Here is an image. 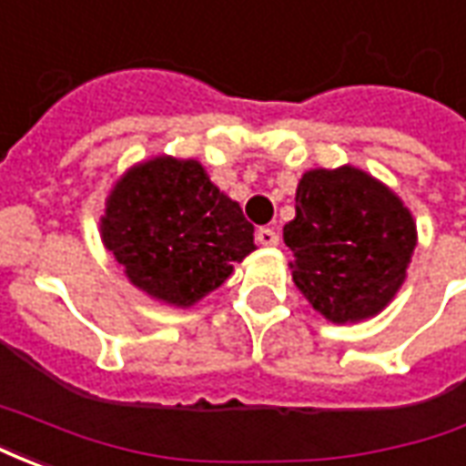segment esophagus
<instances>
[{
  "instance_id": "34e87169",
  "label": "esophagus",
  "mask_w": 466,
  "mask_h": 466,
  "mask_svg": "<svg viewBox=\"0 0 466 466\" xmlns=\"http://www.w3.org/2000/svg\"><path fill=\"white\" fill-rule=\"evenodd\" d=\"M257 242L262 247H277L279 244V234L274 232L272 227H259L257 229Z\"/></svg>"
}]
</instances>
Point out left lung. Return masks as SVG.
I'll return each instance as SVG.
<instances>
[{
  "label": "left lung",
  "instance_id": "left-lung-1",
  "mask_svg": "<svg viewBox=\"0 0 466 466\" xmlns=\"http://www.w3.org/2000/svg\"><path fill=\"white\" fill-rule=\"evenodd\" d=\"M292 279L332 322L381 312L404 282L417 244L411 214L354 167L314 169L297 187V217L284 224Z\"/></svg>",
  "mask_w": 466,
  "mask_h": 466
}]
</instances>
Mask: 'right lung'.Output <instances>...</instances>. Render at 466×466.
<instances>
[{"instance_id":"1","label":"right lung","mask_w":466,"mask_h":466,"mask_svg":"<svg viewBox=\"0 0 466 466\" xmlns=\"http://www.w3.org/2000/svg\"><path fill=\"white\" fill-rule=\"evenodd\" d=\"M102 239L139 289L189 307L217 289L257 249L242 207L202 164L157 157L134 167L109 194Z\"/></svg>"}]
</instances>
